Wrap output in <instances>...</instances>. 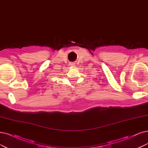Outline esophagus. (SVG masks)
<instances>
[{"mask_svg":"<svg viewBox=\"0 0 148 148\" xmlns=\"http://www.w3.org/2000/svg\"><path fill=\"white\" fill-rule=\"evenodd\" d=\"M69 66H74V63H71L70 64H69Z\"/></svg>","mask_w":148,"mask_h":148,"instance_id":"obj_1","label":"esophagus"}]
</instances>
